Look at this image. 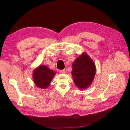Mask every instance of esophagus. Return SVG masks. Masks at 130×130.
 <instances>
[{"instance_id": "1", "label": "esophagus", "mask_w": 130, "mask_h": 130, "mask_svg": "<svg viewBox=\"0 0 130 130\" xmlns=\"http://www.w3.org/2000/svg\"><path fill=\"white\" fill-rule=\"evenodd\" d=\"M59 72L60 73V74H64L65 73V70H59Z\"/></svg>"}]
</instances>
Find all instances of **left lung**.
<instances>
[{"mask_svg": "<svg viewBox=\"0 0 130 130\" xmlns=\"http://www.w3.org/2000/svg\"><path fill=\"white\" fill-rule=\"evenodd\" d=\"M72 75L76 87L80 90L87 88L93 82L96 74L95 64L86 53L76 58L72 64Z\"/></svg>", "mask_w": 130, "mask_h": 130, "instance_id": "obj_1", "label": "left lung"}]
</instances>
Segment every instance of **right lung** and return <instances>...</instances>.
<instances>
[{"label":"right lung","instance_id":"add662e5","mask_svg":"<svg viewBox=\"0 0 130 130\" xmlns=\"http://www.w3.org/2000/svg\"><path fill=\"white\" fill-rule=\"evenodd\" d=\"M56 73L44 65H40L33 71V80L37 87L46 89L49 86Z\"/></svg>","mask_w":130,"mask_h":130}]
</instances>
